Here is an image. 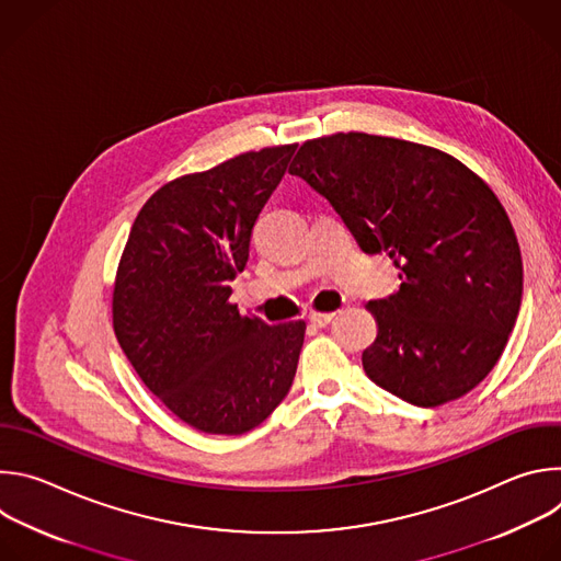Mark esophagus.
Masks as SVG:
<instances>
[{
	"label": "esophagus",
	"mask_w": 561,
	"mask_h": 561,
	"mask_svg": "<svg viewBox=\"0 0 561 561\" xmlns=\"http://www.w3.org/2000/svg\"><path fill=\"white\" fill-rule=\"evenodd\" d=\"M333 317H335V312H310L308 314V319H310V324H314V327H329L331 322H333Z\"/></svg>",
	"instance_id": "1"
}]
</instances>
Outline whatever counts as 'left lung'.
Instances as JSON below:
<instances>
[{
	"mask_svg": "<svg viewBox=\"0 0 561 561\" xmlns=\"http://www.w3.org/2000/svg\"><path fill=\"white\" fill-rule=\"evenodd\" d=\"M288 173L331 202L364 253L399 268V290L366 306L377 319L366 375L422 409L482 381L524 286L513 224L489 184L448 152L366 133L304 141Z\"/></svg>",
	"mask_w": 561,
	"mask_h": 561,
	"instance_id": "left-lung-1",
	"label": "left lung"
}]
</instances>
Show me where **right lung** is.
Instances as JSON below:
<instances>
[{
    "label": "right lung",
    "instance_id": "obj_1",
    "mask_svg": "<svg viewBox=\"0 0 561 561\" xmlns=\"http://www.w3.org/2000/svg\"><path fill=\"white\" fill-rule=\"evenodd\" d=\"M295 144L237 154L164 184L141 206L124 247L113 329L146 388L208 435H242L286 397L306 324L268 327L230 304L253 226Z\"/></svg>",
    "mask_w": 561,
    "mask_h": 561
}]
</instances>
